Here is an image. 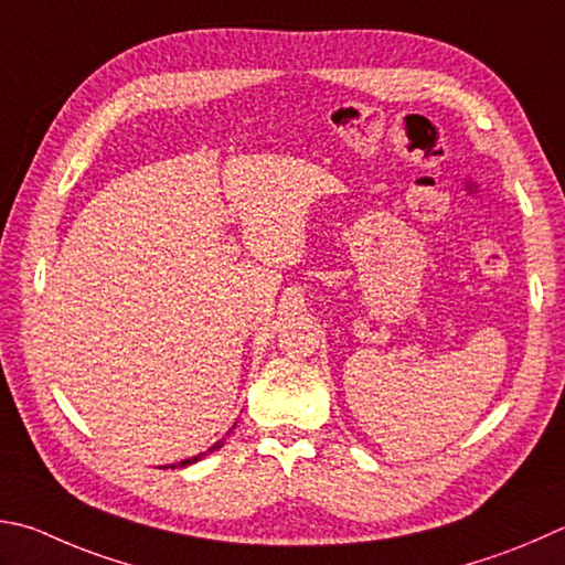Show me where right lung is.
<instances>
[{
  "mask_svg": "<svg viewBox=\"0 0 565 565\" xmlns=\"http://www.w3.org/2000/svg\"><path fill=\"white\" fill-rule=\"evenodd\" d=\"M222 443H224V439H222ZM222 443H217V445H212L210 449H207V452H202V455H198V457H192V459H184V461H180V465L178 467H188V465H194V461H200L204 455H210V452H214V449H220L222 447ZM172 469H175V465H172Z\"/></svg>",
  "mask_w": 565,
  "mask_h": 565,
  "instance_id": "add662e5",
  "label": "right lung"
}]
</instances>
